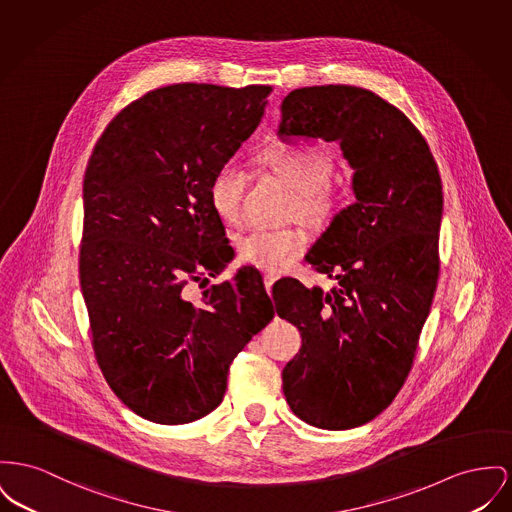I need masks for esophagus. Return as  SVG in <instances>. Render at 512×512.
<instances>
[{"label": "esophagus", "instance_id": "1", "mask_svg": "<svg viewBox=\"0 0 512 512\" xmlns=\"http://www.w3.org/2000/svg\"><path fill=\"white\" fill-rule=\"evenodd\" d=\"M278 280V276L276 274H272V272H265V286H267V292L271 294L272 286H274V282Z\"/></svg>", "mask_w": 512, "mask_h": 512}]
</instances>
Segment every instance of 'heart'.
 <instances>
[{"label":"heart","mask_w":512,"mask_h":512,"mask_svg":"<svg viewBox=\"0 0 512 512\" xmlns=\"http://www.w3.org/2000/svg\"><path fill=\"white\" fill-rule=\"evenodd\" d=\"M263 164L278 178L294 187L290 216L301 218L313 228H323L338 211V197L332 189L334 166L327 152L309 145H274L263 154ZM247 174L236 162H224L209 183L211 209L224 224L236 226L243 218V197ZM307 245L300 226L267 230L255 228L238 240V259L261 271H280Z\"/></svg>","instance_id":"obj_1"}]
</instances>
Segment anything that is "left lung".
Here are the masks:
<instances>
[{"mask_svg":"<svg viewBox=\"0 0 512 512\" xmlns=\"http://www.w3.org/2000/svg\"><path fill=\"white\" fill-rule=\"evenodd\" d=\"M280 108L282 141L340 145L356 195L307 253L338 286L309 290L292 278L274 296L301 332L282 389L300 420L352 429L377 418L412 369L439 278L441 176L418 127L375 92L305 87Z\"/></svg>","mask_w":512,"mask_h":512,"instance_id":"left-lung-1","label":"left lung"}]
</instances>
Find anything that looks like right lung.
<instances>
[{
  "instance_id": "add662e5",
  "label": "right lung",
  "mask_w": 512,
  "mask_h": 512,
  "mask_svg": "<svg viewBox=\"0 0 512 512\" xmlns=\"http://www.w3.org/2000/svg\"><path fill=\"white\" fill-rule=\"evenodd\" d=\"M271 91L181 83L147 92L92 151L79 253L92 348L110 389L145 420L211 414L230 363L274 317L253 267L211 286L201 305L181 296L234 257L209 183L257 129Z\"/></svg>"
}]
</instances>
